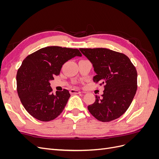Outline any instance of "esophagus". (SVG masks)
Returning <instances> with one entry per match:
<instances>
[{"label":"esophagus","mask_w":159,"mask_h":159,"mask_svg":"<svg viewBox=\"0 0 159 159\" xmlns=\"http://www.w3.org/2000/svg\"><path fill=\"white\" fill-rule=\"evenodd\" d=\"M70 92L71 94H80V93H81V91L80 90L75 89H71Z\"/></svg>","instance_id":"34e87169"}]
</instances>
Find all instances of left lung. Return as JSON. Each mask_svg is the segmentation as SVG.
Wrapping results in <instances>:
<instances>
[{
  "instance_id": "left-lung-1",
  "label": "left lung",
  "mask_w": 159,
  "mask_h": 159,
  "mask_svg": "<svg viewBox=\"0 0 159 159\" xmlns=\"http://www.w3.org/2000/svg\"><path fill=\"white\" fill-rule=\"evenodd\" d=\"M93 66L95 83L104 84L102 98L88 107L89 111L103 122L121 117L131 105L137 88V73L129 57L106 48H80Z\"/></svg>"
}]
</instances>
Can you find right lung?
<instances>
[{
    "mask_svg": "<svg viewBox=\"0 0 159 159\" xmlns=\"http://www.w3.org/2000/svg\"><path fill=\"white\" fill-rule=\"evenodd\" d=\"M75 56H81L78 49L48 46L23 60L16 75L17 91L24 107L32 117L49 121L64 110L70 97L69 91L52 93L50 81L59 75L66 61Z\"/></svg>",
    "mask_w": 159,
    "mask_h": 159,
    "instance_id": "1",
    "label": "right lung"
}]
</instances>
